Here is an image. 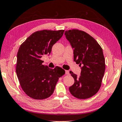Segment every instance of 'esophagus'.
Masks as SVG:
<instances>
[{
  "label": "esophagus",
  "mask_w": 122,
  "mask_h": 122,
  "mask_svg": "<svg viewBox=\"0 0 122 122\" xmlns=\"http://www.w3.org/2000/svg\"><path fill=\"white\" fill-rule=\"evenodd\" d=\"M65 73H66V74H70V71L68 70H66L65 71Z\"/></svg>",
  "instance_id": "34e87169"
}]
</instances>
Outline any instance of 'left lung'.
I'll return each instance as SVG.
<instances>
[{"instance_id": "1", "label": "left lung", "mask_w": 122, "mask_h": 122, "mask_svg": "<svg viewBox=\"0 0 122 122\" xmlns=\"http://www.w3.org/2000/svg\"><path fill=\"white\" fill-rule=\"evenodd\" d=\"M65 35L73 50L74 61L81 68L79 76L70 72L74 83L69 90L78 99L91 97L100 88L104 75L105 61L102 49L94 38L84 31L66 30Z\"/></svg>"}]
</instances>
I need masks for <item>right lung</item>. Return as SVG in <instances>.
<instances>
[{
    "instance_id": "add662e5",
    "label": "right lung",
    "mask_w": 122,
    "mask_h": 122,
    "mask_svg": "<svg viewBox=\"0 0 122 122\" xmlns=\"http://www.w3.org/2000/svg\"><path fill=\"white\" fill-rule=\"evenodd\" d=\"M64 30H43L32 34L21 45L17 55L16 72L22 90L34 99H46L53 94L64 70L49 68L41 59L49 55L52 47L63 36Z\"/></svg>"
}]
</instances>
